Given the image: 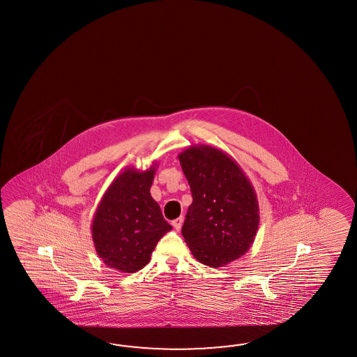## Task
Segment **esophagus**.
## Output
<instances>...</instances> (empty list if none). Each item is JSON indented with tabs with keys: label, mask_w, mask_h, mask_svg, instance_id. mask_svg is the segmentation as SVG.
Listing matches in <instances>:
<instances>
[{
	"label": "esophagus",
	"mask_w": 357,
	"mask_h": 357,
	"mask_svg": "<svg viewBox=\"0 0 357 357\" xmlns=\"http://www.w3.org/2000/svg\"><path fill=\"white\" fill-rule=\"evenodd\" d=\"M182 222H183V218H182V217H178V218H176V220H172V226H174L176 229H180L182 226Z\"/></svg>",
	"instance_id": "obj_1"
}]
</instances>
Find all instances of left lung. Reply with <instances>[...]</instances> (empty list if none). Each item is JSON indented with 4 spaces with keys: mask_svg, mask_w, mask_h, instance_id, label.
Instances as JSON below:
<instances>
[{
    "mask_svg": "<svg viewBox=\"0 0 357 357\" xmlns=\"http://www.w3.org/2000/svg\"><path fill=\"white\" fill-rule=\"evenodd\" d=\"M192 194L182 236L197 261L227 266L248 252L258 232L257 192L243 168L212 145H191L178 154Z\"/></svg>",
    "mask_w": 357,
    "mask_h": 357,
    "instance_id": "left-lung-1",
    "label": "left lung"
}]
</instances>
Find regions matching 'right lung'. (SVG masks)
Wrapping results in <instances>:
<instances>
[{
  "label": "right lung",
  "instance_id": "add662e5",
  "mask_svg": "<svg viewBox=\"0 0 357 357\" xmlns=\"http://www.w3.org/2000/svg\"><path fill=\"white\" fill-rule=\"evenodd\" d=\"M157 162L144 171L128 167L114 177L91 220L99 258L122 273H135L151 260L154 248L172 227L151 195Z\"/></svg>",
  "mask_w": 357,
  "mask_h": 357
}]
</instances>
